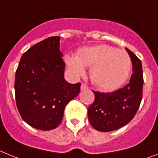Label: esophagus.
<instances>
[{
    "instance_id": "34e87169",
    "label": "esophagus",
    "mask_w": 158,
    "mask_h": 158,
    "mask_svg": "<svg viewBox=\"0 0 158 158\" xmlns=\"http://www.w3.org/2000/svg\"><path fill=\"white\" fill-rule=\"evenodd\" d=\"M86 89H87V86H86L84 83H82V84H81V90H86Z\"/></svg>"
}]
</instances>
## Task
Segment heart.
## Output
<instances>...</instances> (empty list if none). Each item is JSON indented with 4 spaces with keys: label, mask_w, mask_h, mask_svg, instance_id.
I'll return each instance as SVG.
<instances>
[{
    "label": "heart",
    "mask_w": 158,
    "mask_h": 158,
    "mask_svg": "<svg viewBox=\"0 0 158 158\" xmlns=\"http://www.w3.org/2000/svg\"><path fill=\"white\" fill-rule=\"evenodd\" d=\"M64 62L74 79L84 75L85 67H90V79L106 90H114L123 85L131 68L130 58L126 51L107 44L82 48L76 56L65 55Z\"/></svg>",
    "instance_id": "obj_1"
}]
</instances>
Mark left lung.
Segmentation results:
<instances>
[{"mask_svg": "<svg viewBox=\"0 0 158 158\" xmlns=\"http://www.w3.org/2000/svg\"><path fill=\"white\" fill-rule=\"evenodd\" d=\"M133 65V74L128 84L114 92L93 91L94 101L88 108L90 125L96 130L109 132L128 124L134 117L142 98L143 74L142 62L126 48Z\"/></svg>", "mask_w": 158, "mask_h": 158, "instance_id": "8db88e82", "label": "left lung"}]
</instances>
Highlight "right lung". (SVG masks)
Instances as JSON below:
<instances>
[{"label":"right lung","mask_w":158,"mask_h":158,"mask_svg":"<svg viewBox=\"0 0 158 158\" xmlns=\"http://www.w3.org/2000/svg\"><path fill=\"white\" fill-rule=\"evenodd\" d=\"M60 36L35 44L23 54L16 71L15 95L23 120L40 130L60 124L67 104L80 92L79 83L64 79Z\"/></svg>","instance_id":"1"}]
</instances>
